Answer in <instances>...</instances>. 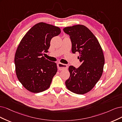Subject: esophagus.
Listing matches in <instances>:
<instances>
[{
  "label": "esophagus",
  "instance_id": "obj_1",
  "mask_svg": "<svg viewBox=\"0 0 122 122\" xmlns=\"http://www.w3.org/2000/svg\"><path fill=\"white\" fill-rule=\"evenodd\" d=\"M57 67H58V69L59 70H65V69H67L68 68L67 65L64 64H62L61 63H58L57 64Z\"/></svg>",
  "mask_w": 122,
  "mask_h": 122
}]
</instances>
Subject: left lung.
I'll list each match as a JSON object with an SVG mask.
<instances>
[{
	"mask_svg": "<svg viewBox=\"0 0 122 122\" xmlns=\"http://www.w3.org/2000/svg\"><path fill=\"white\" fill-rule=\"evenodd\" d=\"M64 32L69 35L72 52H78L81 65L77 68L70 66V77L65 85L70 91L84 94L90 91L103 73L104 57L99 41L87 27L82 25L67 27Z\"/></svg>",
	"mask_w": 122,
	"mask_h": 122,
	"instance_id": "8db88e82",
	"label": "left lung"
}]
</instances>
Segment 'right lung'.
<instances>
[{"instance_id":"1","label":"right lung","mask_w":122,"mask_h":122,"mask_svg":"<svg viewBox=\"0 0 122 122\" xmlns=\"http://www.w3.org/2000/svg\"><path fill=\"white\" fill-rule=\"evenodd\" d=\"M60 33L58 27L38 23L20 42L15 56V73L20 82L29 91L40 93L50 87L57 71V64L42 56L48 52L51 39Z\"/></svg>"}]
</instances>
